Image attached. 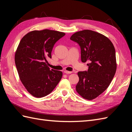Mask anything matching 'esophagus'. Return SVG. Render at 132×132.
Returning a JSON list of instances; mask_svg holds the SVG:
<instances>
[{
	"label": "esophagus",
	"instance_id": "1",
	"mask_svg": "<svg viewBox=\"0 0 132 132\" xmlns=\"http://www.w3.org/2000/svg\"><path fill=\"white\" fill-rule=\"evenodd\" d=\"M64 70H65L66 71H69V70H67L66 69V68H65V69H64Z\"/></svg>",
	"mask_w": 132,
	"mask_h": 132
}]
</instances>
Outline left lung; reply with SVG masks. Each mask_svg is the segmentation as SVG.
I'll use <instances>...</instances> for the list:
<instances>
[{"mask_svg": "<svg viewBox=\"0 0 132 132\" xmlns=\"http://www.w3.org/2000/svg\"><path fill=\"white\" fill-rule=\"evenodd\" d=\"M62 37L54 30H34L20 42L15 55L16 67L21 82L33 96L49 95L61 79L62 72L50 65L46 57L52 58L53 46Z\"/></svg>", "mask_w": 132, "mask_h": 132, "instance_id": "8db88e82", "label": "left lung"}]
</instances>
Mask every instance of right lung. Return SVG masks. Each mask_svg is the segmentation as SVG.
<instances>
[{
	"label": "right lung",
	"mask_w": 132,
	"mask_h": 132,
	"mask_svg": "<svg viewBox=\"0 0 132 132\" xmlns=\"http://www.w3.org/2000/svg\"><path fill=\"white\" fill-rule=\"evenodd\" d=\"M70 40L79 44L82 62L88 61V70L78 73L76 90L87 100L97 97L108 87L116 71V52L112 43L91 30L75 33Z\"/></svg>",
	"instance_id": "right-lung-1"
}]
</instances>
